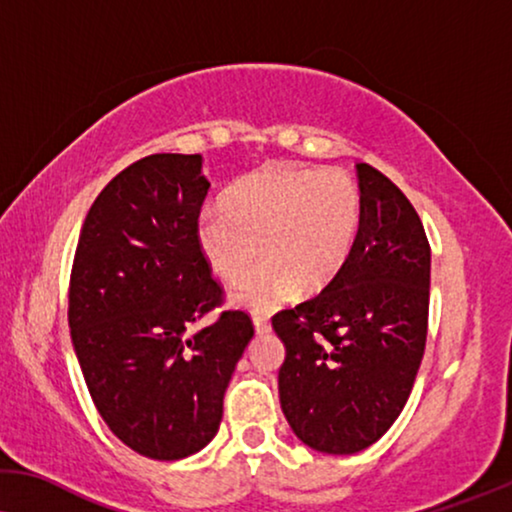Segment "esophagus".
Returning <instances> with one entry per match:
<instances>
[{
  "mask_svg": "<svg viewBox=\"0 0 512 512\" xmlns=\"http://www.w3.org/2000/svg\"><path fill=\"white\" fill-rule=\"evenodd\" d=\"M253 325H255V331H257V334H266V331L271 329V322H269V318H262V315H255V318H253Z\"/></svg>",
  "mask_w": 512,
  "mask_h": 512,
  "instance_id": "34e87169",
  "label": "esophagus"
}]
</instances>
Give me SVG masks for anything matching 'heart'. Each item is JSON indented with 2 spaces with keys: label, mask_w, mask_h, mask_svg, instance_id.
Masks as SVG:
<instances>
[{
  "label": "heart",
  "mask_w": 512,
  "mask_h": 512,
  "mask_svg": "<svg viewBox=\"0 0 512 512\" xmlns=\"http://www.w3.org/2000/svg\"><path fill=\"white\" fill-rule=\"evenodd\" d=\"M222 208H204L194 220L199 255L213 276L236 283L262 253L232 301L266 313L297 287L313 294L338 276L355 243L359 190L338 169L273 162L229 187Z\"/></svg>",
  "instance_id": "obj_1"
}]
</instances>
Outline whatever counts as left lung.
Here are the masks:
<instances>
[{
    "mask_svg": "<svg viewBox=\"0 0 512 512\" xmlns=\"http://www.w3.org/2000/svg\"><path fill=\"white\" fill-rule=\"evenodd\" d=\"M359 227L318 297L273 315L285 345L280 408L299 441L355 455L392 427L420 369L431 250L420 215L390 178L355 164Z\"/></svg>",
    "mask_w": 512,
    "mask_h": 512,
    "instance_id": "8db88e82",
    "label": "left lung"
}]
</instances>
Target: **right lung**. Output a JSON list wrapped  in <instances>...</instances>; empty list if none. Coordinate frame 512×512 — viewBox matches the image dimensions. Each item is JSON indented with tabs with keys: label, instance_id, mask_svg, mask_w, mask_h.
<instances>
[{
	"label": "right lung",
	"instance_id": "1",
	"mask_svg": "<svg viewBox=\"0 0 512 512\" xmlns=\"http://www.w3.org/2000/svg\"><path fill=\"white\" fill-rule=\"evenodd\" d=\"M204 157L129 164L83 222L69 285L71 343L99 415L127 448L174 462L218 434L222 399L253 322L225 311L194 243L208 194Z\"/></svg>",
	"mask_w": 512,
	"mask_h": 512
}]
</instances>
